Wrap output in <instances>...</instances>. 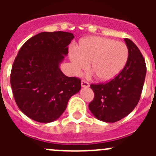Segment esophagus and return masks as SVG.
<instances>
[{
  "label": "esophagus",
  "mask_w": 156,
  "mask_h": 156,
  "mask_svg": "<svg viewBox=\"0 0 156 156\" xmlns=\"http://www.w3.org/2000/svg\"><path fill=\"white\" fill-rule=\"evenodd\" d=\"M81 86H82L83 87H88L90 86V84H89V83L87 82L86 80H83L81 81Z\"/></svg>",
  "instance_id": "1"
}]
</instances>
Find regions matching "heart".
<instances>
[{
  "label": "heart",
  "mask_w": 156,
  "mask_h": 156,
  "mask_svg": "<svg viewBox=\"0 0 156 156\" xmlns=\"http://www.w3.org/2000/svg\"><path fill=\"white\" fill-rule=\"evenodd\" d=\"M128 48L123 42L101 37L83 40L77 50L72 51L70 59L76 72L90 70L98 80L109 81L124 68L128 60Z\"/></svg>",
  "instance_id": "1"
}]
</instances>
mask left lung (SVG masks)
Segmentation results:
<instances>
[{"instance_id": "8db88e82", "label": "left lung", "mask_w": 156, "mask_h": 156, "mask_svg": "<svg viewBox=\"0 0 156 156\" xmlns=\"http://www.w3.org/2000/svg\"><path fill=\"white\" fill-rule=\"evenodd\" d=\"M124 41L129 51L124 68L109 82L90 84L94 98L89 109L106 122H117L129 115L137 106L144 86L146 64L142 54L133 41Z\"/></svg>"}]
</instances>
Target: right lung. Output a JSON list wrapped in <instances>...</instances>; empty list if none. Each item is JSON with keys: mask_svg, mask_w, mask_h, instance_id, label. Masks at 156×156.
Here are the masks:
<instances>
[{"mask_svg": "<svg viewBox=\"0 0 156 156\" xmlns=\"http://www.w3.org/2000/svg\"><path fill=\"white\" fill-rule=\"evenodd\" d=\"M73 38L68 32H42L19 51L12 65L11 86L18 107L30 119L56 120L70 98L80 90V79L66 76L59 69Z\"/></svg>", "mask_w": 156, "mask_h": 156, "instance_id": "obj_1", "label": "right lung"}]
</instances>
